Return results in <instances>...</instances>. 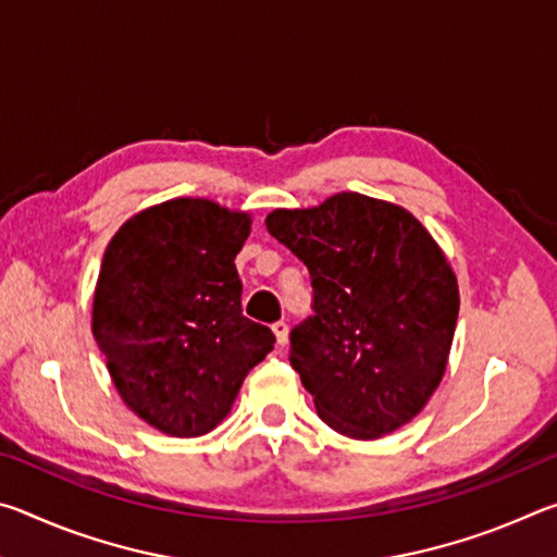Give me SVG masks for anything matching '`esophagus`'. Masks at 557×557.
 I'll use <instances>...</instances> for the list:
<instances>
[{
	"label": "esophagus",
	"instance_id": "1",
	"mask_svg": "<svg viewBox=\"0 0 557 557\" xmlns=\"http://www.w3.org/2000/svg\"><path fill=\"white\" fill-rule=\"evenodd\" d=\"M272 332H275L277 346H285V344H287V334H289V329H287V324H285V322H275V324H272Z\"/></svg>",
	"mask_w": 557,
	"mask_h": 557
}]
</instances>
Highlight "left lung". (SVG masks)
Segmentation results:
<instances>
[{
    "label": "left lung",
    "instance_id": "left-lung-1",
    "mask_svg": "<svg viewBox=\"0 0 557 557\" xmlns=\"http://www.w3.org/2000/svg\"><path fill=\"white\" fill-rule=\"evenodd\" d=\"M265 223L312 277L314 314L289 332V363L319 418L354 440L410 422L442 381L459 312L432 235L400 206L354 191Z\"/></svg>",
    "mask_w": 557,
    "mask_h": 557
}]
</instances>
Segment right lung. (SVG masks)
Wrapping results in <instances>:
<instances>
[{
  "instance_id": "obj_1",
  "label": "right lung",
  "mask_w": 557,
  "mask_h": 557,
  "mask_svg": "<svg viewBox=\"0 0 557 557\" xmlns=\"http://www.w3.org/2000/svg\"><path fill=\"white\" fill-rule=\"evenodd\" d=\"M248 213L174 199L129 219L102 256L92 336L132 412L174 437L228 414L275 334L243 317L235 256Z\"/></svg>"
}]
</instances>
